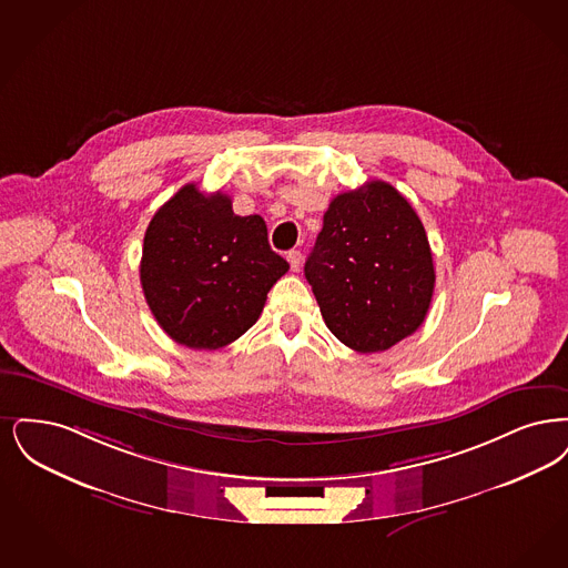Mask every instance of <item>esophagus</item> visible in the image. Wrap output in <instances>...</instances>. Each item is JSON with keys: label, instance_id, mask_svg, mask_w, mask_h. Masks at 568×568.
I'll return each instance as SVG.
<instances>
[{"label": "esophagus", "instance_id": "1", "mask_svg": "<svg viewBox=\"0 0 568 568\" xmlns=\"http://www.w3.org/2000/svg\"><path fill=\"white\" fill-rule=\"evenodd\" d=\"M286 258H288V263H291V270H293V272H298V270H301V252H298V250H291Z\"/></svg>", "mask_w": 568, "mask_h": 568}]
</instances>
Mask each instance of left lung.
Masks as SVG:
<instances>
[{
    "label": "left lung",
    "instance_id": "8db88e82",
    "mask_svg": "<svg viewBox=\"0 0 568 568\" xmlns=\"http://www.w3.org/2000/svg\"><path fill=\"white\" fill-rule=\"evenodd\" d=\"M305 277L328 331L361 354L384 352L416 333L435 291L424 224L382 180L331 201Z\"/></svg>",
    "mask_w": 568,
    "mask_h": 568
}]
</instances>
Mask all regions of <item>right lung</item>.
<instances>
[{"mask_svg": "<svg viewBox=\"0 0 568 568\" xmlns=\"http://www.w3.org/2000/svg\"><path fill=\"white\" fill-rule=\"evenodd\" d=\"M288 272L258 216H237L231 197L182 186L152 216L140 282L152 316L180 346L219 349L258 321L267 293Z\"/></svg>", "mask_w": 568, "mask_h": 568, "instance_id": "obj_1", "label": "right lung"}]
</instances>
